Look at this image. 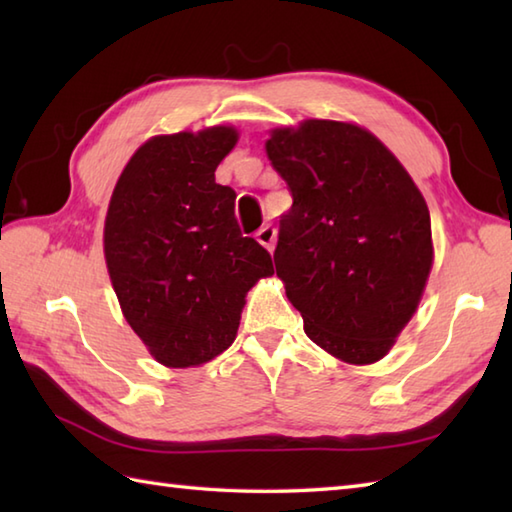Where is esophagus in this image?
Segmentation results:
<instances>
[{"mask_svg": "<svg viewBox=\"0 0 512 512\" xmlns=\"http://www.w3.org/2000/svg\"><path fill=\"white\" fill-rule=\"evenodd\" d=\"M257 242L262 244L266 250H273L275 248V239H277V228L273 224H266L257 231Z\"/></svg>", "mask_w": 512, "mask_h": 512, "instance_id": "obj_1", "label": "esophagus"}]
</instances>
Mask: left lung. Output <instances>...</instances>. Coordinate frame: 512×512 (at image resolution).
<instances>
[{"mask_svg":"<svg viewBox=\"0 0 512 512\" xmlns=\"http://www.w3.org/2000/svg\"><path fill=\"white\" fill-rule=\"evenodd\" d=\"M266 154L292 195L275 268L303 330L345 363L380 361L431 273L427 202L396 156L352 123L273 129Z\"/></svg>","mask_w":512,"mask_h":512,"instance_id":"obj_1","label":"left lung"}]
</instances>
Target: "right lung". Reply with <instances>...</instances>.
Segmentation results:
<instances>
[{
	"label": "right lung",
	"instance_id": "1",
	"mask_svg": "<svg viewBox=\"0 0 512 512\" xmlns=\"http://www.w3.org/2000/svg\"><path fill=\"white\" fill-rule=\"evenodd\" d=\"M237 129L154 136L127 162L105 217V262L127 323L167 367H195L231 347L246 292L275 273L244 237L235 191L215 169Z\"/></svg>",
	"mask_w": 512,
	"mask_h": 512
}]
</instances>
